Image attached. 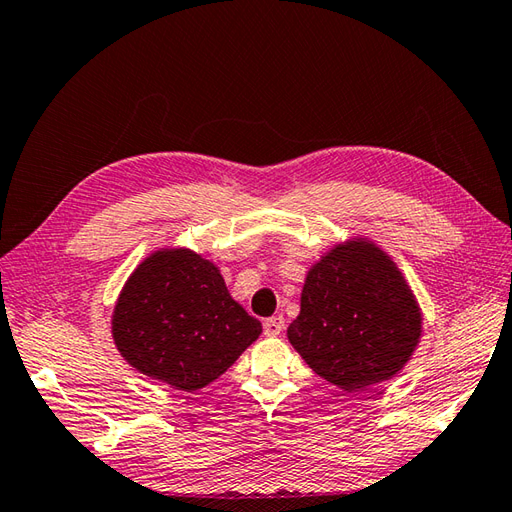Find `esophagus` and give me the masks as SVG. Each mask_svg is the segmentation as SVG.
<instances>
[{"instance_id":"esophagus-1","label":"esophagus","mask_w":512,"mask_h":512,"mask_svg":"<svg viewBox=\"0 0 512 512\" xmlns=\"http://www.w3.org/2000/svg\"><path fill=\"white\" fill-rule=\"evenodd\" d=\"M282 328H285V317L282 315H274L265 320V335L267 337H276L282 333Z\"/></svg>"}]
</instances>
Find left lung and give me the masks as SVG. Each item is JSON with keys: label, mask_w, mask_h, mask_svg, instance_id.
Here are the masks:
<instances>
[{"label": "left lung", "mask_w": 512, "mask_h": 512, "mask_svg": "<svg viewBox=\"0 0 512 512\" xmlns=\"http://www.w3.org/2000/svg\"><path fill=\"white\" fill-rule=\"evenodd\" d=\"M287 337L313 372L352 394L407 366L423 337V311L394 258L357 234L306 271Z\"/></svg>", "instance_id": "left-lung-1"}]
</instances>
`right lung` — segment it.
Wrapping results in <instances>:
<instances>
[{
	"mask_svg": "<svg viewBox=\"0 0 512 512\" xmlns=\"http://www.w3.org/2000/svg\"><path fill=\"white\" fill-rule=\"evenodd\" d=\"M260 333V322L227 291L221 269L188 247L146 256L111 313L122 359L181 392L217 381Z\"/></svg>",
	"mask_w": 512,
	"mask_h": 512,
	"instance_id": "1",
	"label": "right lung"
}]
</instances>
